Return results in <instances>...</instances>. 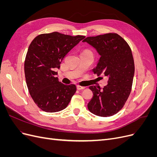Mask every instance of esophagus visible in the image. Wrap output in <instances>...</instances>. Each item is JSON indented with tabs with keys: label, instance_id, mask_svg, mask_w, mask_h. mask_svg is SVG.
<instances>
[{
	"label": "esophagus",
	"instance_id": "1",
	"mask_svg": "<svg viewBox=\"0 0 157 157\" xmlns=\"http://www.w3.org/2000/svg\"><path fill=\"white\" fill-rule=\"evenodd\" d=\"M77 89H78V90H84V89L85 88V87H84V86H80V85H77Z\"/></svg>",
	"mask_w": 157,
	"mask_h": 157
}]
</instances>
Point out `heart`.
<instances>
[{
  "mask_svg": "<svg viewBox=\"0 0 157 157\" xmlns=\"http://www.w3.org/2000/svg\"><path fill=\"white\" fill-rule=\"evenodd\" d=\"M84 51H90V50H88V49H86V50H84Z\"/></svg>",
  "mask_w": 157,
  "mask_h": 157,
  "instance_id": "obj_1",
  "label": "heart"
}]
</instances>
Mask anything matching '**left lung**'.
Instances as JSON below:
<instances>
[{
  "label": "left lung",
  "mask_w": 157,
  "mask_h": 157,
  "mask_svg": "<svg viewBox=\"0 0 157 157\" xmlns=\"http://www.w3.org/2000/svg\"><path fill=\"white\" fill-rule=\"evenodd\" d=\"M82 42L92 45L101 56L94 74L103 73L109 78L102 90L100 86L89 87L93 97L88 108L99 117L113 116L124 107L132 90L135 66L130 47L115 33L88 36Z\"/></svg>",
  "instance_id": "left-lung-1"
}]
</instances>
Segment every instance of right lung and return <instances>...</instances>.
I'll return each instance as SVG.
<instances>
[{
  "label": "right lung",
  "mask_w": 157,
  "mask_h": 157,
  "mask_svg": "<svg viewBox=\"0 0 157 157\" xmlns=\"http://www.w3.org/2000/svg\"><path fill=\"white\" fill-rule=\"evenodd\" d=\"M85 36H71L58 32L36 36L28 48L24 71L27 86L36 105L45 112L63 110L77 90L75 84L58 80L57 68L75 46Z\"/></svg>",
  "instance_id": "right-lung-1"
}]
</instances>
